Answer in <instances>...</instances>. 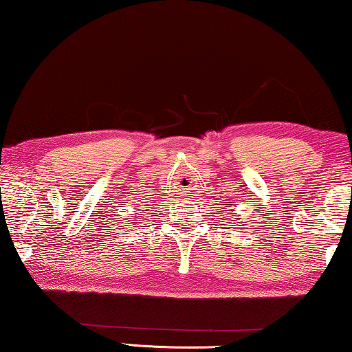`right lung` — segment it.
Masks as SVG:
<instances>
[{"label":"right lung","instance_id":"right-lung-1","mask_svg":"<svg viewBox=\"0 0 352 352\" xmlns=\"http://www.w3.org/2000/svg\"><path fill=\"white\" fill-rule=\"evenodd\" d=\"M139 218H142V216H139Z\"/></svg>","mask_w":352,"mask_h":352}]
</instances>
